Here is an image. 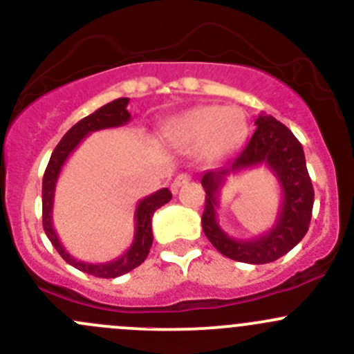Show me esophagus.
<instances>
[{"mask_svg": "<svg viewBox=\"0 0 354 354\" xmlns=\"http://www.w3.org/2000/svg\"><path fill=\"white\" fill-rule=\"evenodd\" d=\"M190 180H192L190 174H187V173L178 174V176L174 178V180H173V183H171V190H173V192H178V190H180L181 187H183V185H187L188 181H190Z\"/></svg>", "mask_w": 354, "mask_h": 354, "instance_id": "obj_1", "label": "esophagus"}]
</instances>
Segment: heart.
<instances>
[{"mask_svg":"<svg viewBox=\"0 0 354 354\" xmlns=\"http://www.w3.org/2000/svg\"><path fill=\"white\" fill-rule=\"evenodd\" d=\"M246 124L240 111L200 106L174 118L164 127L167 144L180 151L197 145L202 159L214 160L230 154L243 138Z\"/></svg>","mask_w":354,"mask_h":354,"instance_id":"1","label":"heart"}]
</instances>
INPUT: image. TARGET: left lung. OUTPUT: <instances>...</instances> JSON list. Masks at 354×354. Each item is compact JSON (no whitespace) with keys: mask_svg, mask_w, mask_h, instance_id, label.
Listing matches in <instances>:
<instances>
[{"mask_svg":"<svg viewBox=\"0 0 354 354\" xmlns=\"http://www.w3.org/2000/svg\"><path fill=\"white\" fill-rule=\"evenodd\" d=\"M255 131L243 151L227 166L205 171L202 187L205 207L202 227L209 241L227 259L245 263H269L286 255L306 234L312 219L313 187L305 162V152L288 127L269 114H259ZM266 163L280 181L283 192L277 224L267 234L250 241H234L216 223L220 188L227 176Z\"/></svg>","mask_w":354,"mask_h":354,"instance_id":"1","label":"left lung"}]
</instances>
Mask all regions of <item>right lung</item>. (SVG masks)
I'll use <instances>...</instances> for the list:
<instances>
[{
    "instance_id": "right-lung-1",
    "label": "right lung",
    "mask_w": 354,
    "mask_h": 354,
    "mask_svg": "<svg viewBox=\"0 0 354 354\" xmlns=\"http://www.w3.org/2000/svg\"><path fill=\"white\" fill-rule=\"evenodd\" d=\"M128 102H130L128 97L116 99V101L108 102L106 106H102V108L94 111L88 116H85L84 120L78 121L77 124H73L66 131L65 137L59 140V144L56 145L55 151H53L51 159H49L48 167H46L44 178H42V227H44V233L48 234L49 241L58 250L63 260H66L70 266L82 270V272L91 274V276L102 277V279H113V277L123 276V274L133 270L135 267H138L147 259L149 250L152 246V240H154V236H152V216H154V212L159 207L169 202L171 197H173L171 192L167 188H162V190H157L156 194L144 197L138 202L137 210H135V236L130 248L123 255L118 257V259L109 260V262L104 263L82 262V260H77L66 252L65 246L59 241L58 234H56L55 226H53V203H55L56 181H58L62 167L65 166L66 159L70 157L71 152L92 131L127 124L131 118V114L127 109Z\"/></svg>"
}]
</instances>
